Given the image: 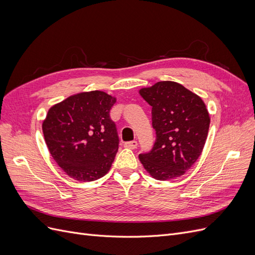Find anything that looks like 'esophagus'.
I'll return each instance as SVG.
<instances>
[{
  "label": "esophagus",
  "instance_id": "1",
  "mask_svg": "<svg viewBox=\"0 0 255 255\" xmlns=\"http://www.w3.org/2000/svg\"><path fill=\"white\" fill-rule=\"evenodd\" d=\"M125 146H126V148H128V149H136L137 141H136V140H133V141L126 142V143H125Z\"/></svg>",
  "mask_w": 255,
  "mask_h": 255
}]
</instances>
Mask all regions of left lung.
Masks as SVG:
<instances>
[{
  "mask_svg": "<svg viewBox=\"0 0 255 255\" xmlns=\"http://www.w3.org/2000/svg\"><path fill=\"white\" fill-rule=\"evenodd\" d=\"M139 95L152 106L156 132L152 150L139 155L143 168L159 181L183 175L201 155L206 141L211 118L204 102L171 81L141 88Z\"/></svg>",
  "mask_w": 255,
  "mask_h": 255,
  "instance_id": "8db88e82",
  "label": "left lung"
}]
</instances>
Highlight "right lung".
<instances>
[{
    "label": "right lung",
    "mask_w": 255,
    "mask_h": 255,
    "mask_svg": "<svg viewBox=\"0 0 255 255\" xmlns=\"http://www.w3.org/2000/svg\"><path fill=\"white\" fill-rule=\"evenodd\" d=\"M116 98L104 91L80 92L49 110L42 122L45 143L72 179L96 181L110 171L119 138L110 112Z\"/></svg>",
    "instance_id": "obj_1"
}]
</instances>
